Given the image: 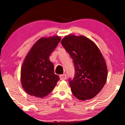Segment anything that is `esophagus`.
<instances>
[{"label": "esophagus", "mask_w": 125, "mask_h": 125, "mask_svg": "<svg viewBox=\"0 0 125 125\" xmlns=\"http://www.w3.org/2000/svg\"><path fill=\"white\" fill-rule=\"evenodd\" d=\"M60 80H66V75L65 74H61L60 76Z\"/></svg>", "instance_id": "1"}]
</instances>
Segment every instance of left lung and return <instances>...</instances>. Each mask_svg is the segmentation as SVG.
<instances>
[{
	"label": "left lung",
	"mask_w": 125,
	"mask_h": 125,
	"mask_svg": "<svg viewBox=\"0 0 125 125\" xmlns=\"http://www.w3.org/2000/svg\"><path fill=\"white\" fill-rule=\"evenodd\" d=\"M61 44L74 63V77L69 80L73 94L82 101L94 98L103 88L107 77L100 50L93 41L82 35L66 36Z\"/></svg>",
	"instance_id": "left-lung-1"
}]
</instances>
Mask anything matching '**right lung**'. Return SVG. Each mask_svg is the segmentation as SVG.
<instances>
[{
    "label": "right lung",
    "mask_w": 125,
    "mask_h": 125,
    "mask_svg": "<svg viewBox=\"0 0 125 125\" xmlns=\"http://www.w3.org/2000/svg\"><path fill=\"white\" fill-rule=\"evenodd\" d=\"M61 40L54 36L42 37L32 46L22 65L20 77L25 92L29 95L43 98L57 84L59 77L54 74L49 56Z\"/></svg>",
    "instance_id": "1"
}]
</instances>
